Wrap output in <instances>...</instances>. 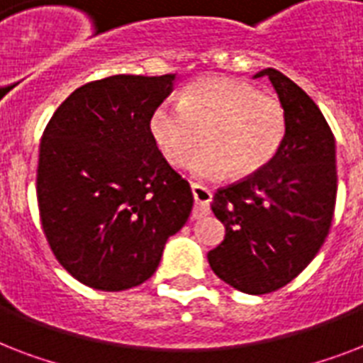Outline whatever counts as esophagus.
Here are the masks:
<instances>
[{
    "label": "esophagus",
    "instance_id": "1",
    "mask_svg": "<svg viewBox=\"0 0 363 363\" xmlns=\"http://www.w3.org/2000/svg\"><path fill=\"white\" fill-rule=\"evenodd\" d=\"M192 188V196H194V201H196V207L192 211V216L194 218H199V216L203 215H209V201L213 198V194L207 186L203 184H199V182H192L190 184Z\"/></svg>",
    "mask_w": 363,
    "mask_h": 363
}]
</instances>
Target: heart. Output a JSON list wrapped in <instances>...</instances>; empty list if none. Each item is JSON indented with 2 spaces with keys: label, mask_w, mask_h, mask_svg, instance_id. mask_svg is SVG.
<instances>
[{
  "label": "heart",
  "mask_w": 363,
  "mask_h": 363,
  "mask_svg": "<svg viewBox=\"0 0 363 363\" xmlns=\"http://www.w3.org/2000/svg\"><path fill=\"white\" fill-rule=\"evenodd\" d=\"M148 131L171 165L186 164L203 137L207 147L194 156V173L222 177L232 171L242 179L277 156L286 133V111L277 96L258 92L247 81L199 77L182 88L177 107H154Z\"/></svg>",
  "instance_id": "obj_1"
}]
</instances>
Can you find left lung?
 <instances>
[{"label": "left lung", "instance_id": "left-lung-1", "mask_svg": "<svg viewBox=\"0 0 363 363\" xmlns=\"http://www.w3.org/2000/svg\"><path fill=\"white\" fill-rule=\"evenodd\" d=\"M269 77L286 111V133L264 169L218 188L211 209L226 228L211 269L245 294L275 292L309 265L330 233L335 196V139L316 104L281 71Z\"/></svg>", "mask_w": 363, "mask_h": 363}]
</instances>
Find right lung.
I'll return each instance as SVG.
<instances>
[{
    "mask_svg": "<svg viewBox=\"0 0 363 363\" xmlns=\"http://www.w3.org/2000/svg\"><path fill=\"white\" fill-rule=\"evenodd\" d=\"M175 75L86 82L43 131L37 205L48 247L71 277L104 292L154 275L165 241L184 226L192 190L148 131Z\"/></svg>",
    "mask_w": 363,
    "mask_h": 363,
    "instance_id": "1",
    "label": "right lung"
}]
</instances>
